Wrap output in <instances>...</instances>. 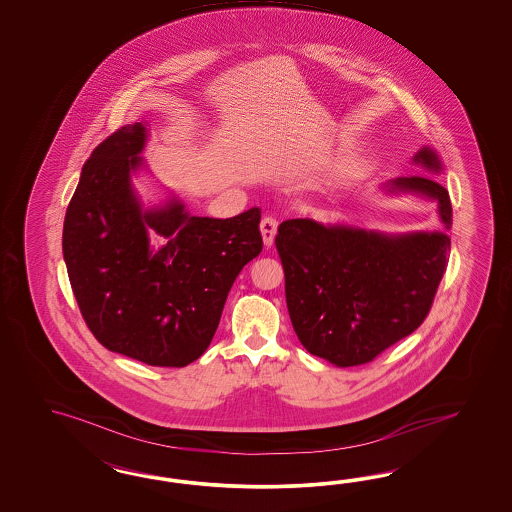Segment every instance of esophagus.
Returning <instances> with one entry per match:
<instances>
[{"label":"esophagus","instance_id":"34e87169","mask_svg":"<svg viewBox=\"0 0 512 512\" xmlns=\"http://www.w3.org/2000/svg\"><path fill=\"white\" fill-rule=\"evenodd\" d=\"M278 233V221L274 217L266 216L261 221V234H263L264 246H272Z\"/></svg>","mask_w":512,"mask_h":512}]
</instances>
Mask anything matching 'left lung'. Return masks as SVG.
<instances>
[{
    "mask_svg": "<svg viewBox=\"0 0 512 512\" xmlns=\"http://www.w3.org/2000/svg\"><path fill=\"white\" fill-rule=\"evenodd\" d=\"M413 163L443 171L428 146ZM383 189L437 202L445 231L387 234L304 217L283 221L276 234L296 336L311 355L338 368L366 364L415 332L449 263V191L422 176L394 178Z\"/></svg>",
    "mask_w": 512,
    "mask_h": 512,
    "instance_id": "obj_1",
    "label": "left lung"
}]
</instances>
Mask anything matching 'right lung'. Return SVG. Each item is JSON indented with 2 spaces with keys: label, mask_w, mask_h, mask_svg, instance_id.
Wrapping results in <instances>:
<instances>
[{
  "label": "right lung",
  "mask_w": 512,
  "mask_h": 512,
  "mask_svg": "<svg viewBox=\"0 0 512 512\" xmlns=\"http://www.w3.org/2000/svg\"><path fill=\"white\" fill-rule=\"evenodd\" d=\"M146 122L120 127L84 163L63 221V259L78 308L109 351L182 368L216 334L234 279L263 249L261 210L191 216L171 195L144 208L133 174ZM162 244L152 247L149 234Z\"/></svg>",
  "instance_id": "1"
}]
</instances>
